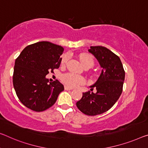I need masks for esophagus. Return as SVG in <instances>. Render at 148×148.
I'll list each match as a JSON object with an SVG mask.
<instances>
[{"mask_svg": "<svg viewBox=\"0 0 148 148\" xmlns=\"http://www.w3.org/2000/svg\"><path fill=\"white\" fill-rule=\"evenodd\" d=\"M64 88H65V90H73V88H70V87H67V86H65V87H64Z\"/></svg>", "mask_w": 148, "mask_h": 148, "instance_id": "1", "label": "esophagus"}]
</instances>
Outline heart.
I'll list each match as a JSON object with an SVG mask.
<instances>
[{"label":"heart","instance_id":"obj_1","mask_svg":"<svg viewBox=\"0 0 148 148\" xmlns=\"http://www.w3.org/2000/svg\"><path fill=\"white\" fill-rule=\"evenodd\" d=\"M69 56L64 55L61 60V65L64 66L66 64ZM79 60L84 67H92L94 65V59L91 56L86 53H81L79 55ZM62 81L65 85L69 87H76L77 86L83 85L85 83V79L83 77L77 76L73 73H66L62 76Z\"/></svg>","mask_w":148,"mask_h":148}]
</instances>
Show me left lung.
Here are the masks:
<instances>
[{"instance_id": "obj_1", "label": "left lung", "mask_w": 148, "mask_h": 148, "mask_svg": "<svg viewBox=\"0 0 148 148\" xmlns=\"http://www.w3.org/2000/svg\"><path fill=\"white\" fill-rule=\"evenodd\" d=\"M88 52L99 61L102 71L97 81L90 87L96 88L97 92H83L76 105L85 114L95 116L108 111L119 100L122 92L125 71L119 57L106 47L90 46Z\"/></svg>"}]
</instances>
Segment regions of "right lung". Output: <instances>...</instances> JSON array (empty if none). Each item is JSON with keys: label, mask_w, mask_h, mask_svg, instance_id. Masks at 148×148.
Instances as JSON below:
<instances>
[{"label": "right lung", "mask_w": 148, "mask_h": 148, "mask_svg": "<svg viewBox=\"0 0 148 148\" xmlns=\"http://www.w3.org/2000/svg\"><path fill=\"white\" fill-rule=\"evenodd\" d=\"M63 47L39 42L25 47L15 61L13 85L25 106L36 112L50 108L64 87L58 80L48 83L45 76L60 67Z\"/></svg>", "instance_id": "obj_1"}]
</instances>
